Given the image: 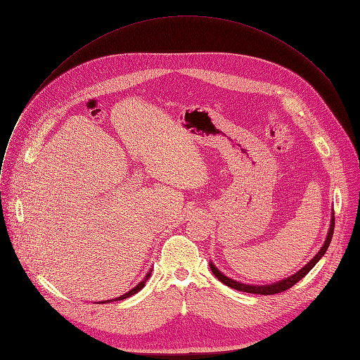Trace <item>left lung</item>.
I'll list each match as a JSON object with an SVG mask.
<instances>
[{"instance_id":"obj_1","label":"left lung","mask_w":360,"mask_h":360,"mask_svg":"<svg viewBox=\"0 0 360 360\" xmlns=\"http://www.w3.org/2000/svg\"><path fill=\"white\" fill-rule=\"evenodd\" d=\"M333 229H335V214H332V218H330V228H329V232H328V236L325 239V243L323 246L321 248V250L314 256V259L311 262H307L300 271H297L295 275L289 276V278H285L276 283H272V285H246V283H240V282H236L228 276H225L212 262H211V271L214 272V275L222 282L225 283L226 286L232 288V289H236V290H242V292H246V293H256V295H274V293H281L289 288H292L295 283H297L302 278H304L307 274L311 272V269L319 262V259L322 258V256L325 255V252L328 250L329 245H330V240H332V236H333Z\"/></svg>"}]
</instances>
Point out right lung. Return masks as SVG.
<instances>
[{
	"label": "right lung",
	"instance_id": "right-lung-1",
	"mask_svg": "<svg viewBox=\"0 0 360 360\" xmlns=\"http://www.w3.org/2000/svg\"><path fill=\"white\" fill-rule=\"evenodd\" d=\"M149 276H150V271L146 274V276L134 288V289H131L129 292H127V293H124L122 296H118V297H115V299H111V300H122V299H127V297H129V296H132V295H135V293H138L143 286H145V283H146V281L149 279ZM111 300H102V302H98V303H108V302H111Z\"/></svg>",
	"mask_w": 360,
	"mask_h": 360
}]
</instances>
